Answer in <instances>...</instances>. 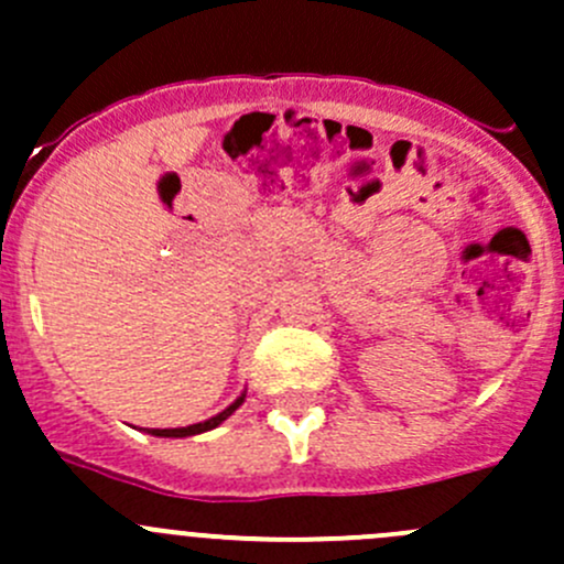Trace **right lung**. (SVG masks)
Wrapping results in <instances>:
<instances>
[{
    "label": "right lung",
    "mask_w": 564,
    "mask_h": 564,
    "mask_svg": "<svg viewBox=\"0 0 564 564\" xmlns=\"http://www.w3.org/2000/svg\"><path fill=\"white\" fill-rule=\"evenodd\" d=\"M245 394L247 392H241L239 398H236L234 403H230L228 409H225V412H219L217 417H210V420H203V423H194V425H186V429H147V434H152V436H194V434H203V431H210V429H217L219 423H225V420L230 417V414L236 412V409L241 406V403H245Z\"/></svg>",
    "instance_id": "1"
}]
</instances>
